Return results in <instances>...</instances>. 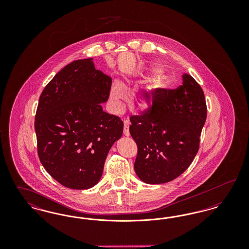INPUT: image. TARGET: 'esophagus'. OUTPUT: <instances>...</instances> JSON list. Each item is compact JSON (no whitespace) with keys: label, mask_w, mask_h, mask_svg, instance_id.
I'll return each instance as SVG.
<instances>
[{"label":"esophagus","mask_w":249,"mask_h":249,"mask_svg":"<svg viewBox=\"0 0 249 249\" xmlns=\"http://www.w3.org/2000/svg\"><path fill=\"white\" fill-rule=\"evenodd\" d=\"M129 127H130V121L129 120H125L124 121V130H123V133H124L125 136H130Z\"/></svg>","instance_id":"34e87169"}]
</instances>
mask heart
Instances as JSON below:
<instances>
[{
    "label": "heart",
    "instance_id": "1",
    "mask_svg": "<svg viewBox=\"0 0 249 249\" xmlns=\"http://www.w3.org/2000/svg\"><path fill=\"white\" fill-rule=\"evenodd\" d=\"M158 71V70H154ZM126 96L123 88L120 85H114L112 86L111 89H110V100L111 103L113 105V107H115V109L119 110L122 106V102L125 100ZM151 104V100L146 98V97H142L141 99H139V106L142 107V108H146L149 107V105Z\"/></svg>",
    "mask_w": 249,
    "mask_h": 249
}]
</instances>
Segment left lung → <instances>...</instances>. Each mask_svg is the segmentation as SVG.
<instances>
[{
	"label": "left lung",
	"mask_w": 249,
	"mask_h": 249,
	"mask_svg": "<svg viewBox=\"0 0 249 249\" xmlns=\"http://www.w3.org/2000/svg\"><path fill=\"white\" fill-rule=\"evenodd\" d=\"M182 78L176 89H157L152 107L130 117V135L138 147L134 170L146 184L178 178L199 150L207 114L205 98L191 75L184 73Z\"/></svg>",
	"instance_id": "8db88e82"
}]
</instances>
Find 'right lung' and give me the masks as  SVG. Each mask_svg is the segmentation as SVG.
Instances as JSON below:
<instances>
[{"instance_id":"right-lung-1","label":"right lung","mask_w":249,"mask_h":249,"mask_svg":"<svg viewBox=\"0 0 249 249\" xmlns=\"http://www.w3.org/2000/svg\"><path fill=\"white\" fill-rule=\"evenodd\" d=\"M90 59L66 65L46 86L36 110L37 151L48 174L62 186L88 190L100 181L107 154L123 132V121L103 110L112 78Z\"/></svg>"}]
</instances>
